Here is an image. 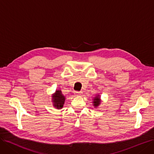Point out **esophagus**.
<instances>
[{
    "mask_svg": "<svg viewBox=\"0 0 154 154\" xmlns=\"http://www.w3.org/2000/svg\"><path fill=\"white\" fill-rule=\"evenodd\" d=\"M74 94L77 96H81L82 94V91H75V93H74Z\"/></svg>",
    "mask_w": 154,
    "mask_h": 154,
    "instance_id": "34e87169",
    "label": "esophagus"
}]
</instances>
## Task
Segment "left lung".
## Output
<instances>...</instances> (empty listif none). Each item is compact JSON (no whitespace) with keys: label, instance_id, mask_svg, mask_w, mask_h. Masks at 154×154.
Listing matches in <instances>:
<instances>
[{"label":"left lung","instance_id":"1","mask_svg":"<svg viewBox=\"0 0 154 154\" xmlns=\"http://www.w3.org/2000/svg\"><path fill=\"white\" fill-rule=\"evenodd\" d=\"M93 106L95 108H97L101 103V100H100V95L98 94L96 95V96L93 98Z\"/></svg>","mask_w":154,"mask_h":154}]
</instances>
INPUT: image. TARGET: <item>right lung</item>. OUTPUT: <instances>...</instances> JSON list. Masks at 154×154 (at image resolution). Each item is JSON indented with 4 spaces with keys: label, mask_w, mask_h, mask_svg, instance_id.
<instances>
[{
    "label": "right lung",
    "mask_w": 154,
    "mask_h": 154,
    "mask_svg": "<svg viewBox=\"0 0 154 154\" xmlns=\"http://www.w3.org/2000/svg\"><path fill=\"white\" fill-rule=\"evenodd\" d=\"M65 97L62 94L61 90H56L52 96V102L54 107L57 109H61L63 106Z\"/></svg>",
    "instance_id": "obj_1"
}]
</instances>
